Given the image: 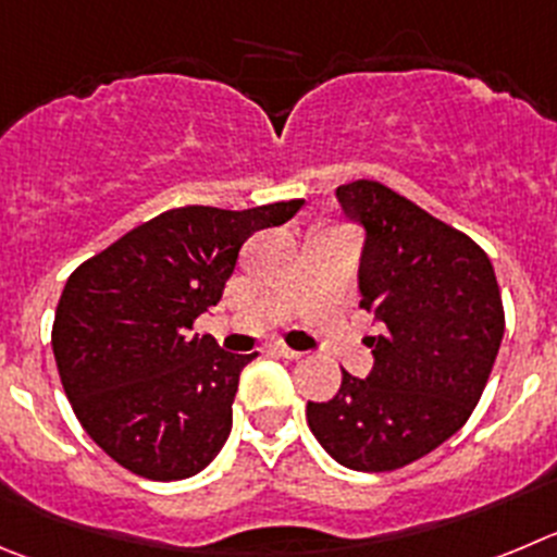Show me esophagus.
<instances>
[{"label": "esophagus", "mask_w": 557, "mask_h": 557, "mask_svg": "<svg viewBox=\"0 0 557 557\" xmlns=\"http://www.w3.org/2000/svg\"><path fill=\"white\" fill-rule=\"evenodd\" d=\"M269 355H274V357H285V360H299V351H294V349H288V346H283V343H272V346H269Z\"/></svg>", "instance_id": "obj_1"}]
</instances>
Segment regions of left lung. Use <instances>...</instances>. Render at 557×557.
<instances>
[{"label": "left lung", "mask_w": 557, "mask_h": 557, "mask_svg": "<svg viewBox=\"0 0 557 557\" xmlns=\"http://www.w3.org/2000/svg\"><path fill=\"white\" fill-rule=\"evenodd\" d=\"M343 216L362 227V302L379 335L373 368L343 371L332 401H308L321 448L360 472L412 465L454 436L475 409L506 315L495 269L481 247L376 181L335 189Z\"/></svg>", "instance_id": "8db88e82"}]
</instances>
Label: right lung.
<instances>
[{
  "label": "right lung",
  "instance_id": "right-lung-1",
  "mask_svg": "<svg viewBox=\"0 0 557 557\" xmlns=\"http://www.w3.org/2000/svg\"><path fill=\"white\" fill-rule=\"evenodd\" d=\"M302 206L173 208L67 277L51 330L57 371L82 429L117 465L181 481L214 461L242 368L258 355H231L189 330L222 299L242 244Z\"/></svg>",
  "mask_w": 557,
  "mask_h": 557
}]
</instances>
